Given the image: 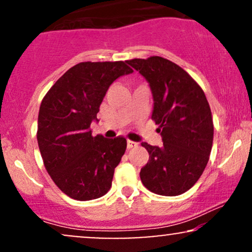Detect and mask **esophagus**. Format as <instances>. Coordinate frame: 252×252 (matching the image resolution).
Segmentation results:
<instances>
[{
    "mask_svg": "<svg viewBox=\"0 0 252 252\" xmlns=\"http://www.w3.org/2000/svg\"><path fill=\"white\" fill-rule=\"evenodd\" d=\"M126 147H128V149L135 148V147H137V143L134 142V141H130V140H128V141H126Z\"/></svg>",
    "mask_w": 252,
    "mask_h": 252,
    "instance_id": "1",
    "label": "esophagus"
}]
</instances>
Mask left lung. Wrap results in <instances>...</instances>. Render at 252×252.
Here are the masks:
<instances>
[{"label":"left lung","instance_id":"8db88e82","mask_svg":"<svg viewBox=\"0 0 252 252\" xmlns=\"http://www.w3.org/2000/svg\"><path fill=\"white\" fill-rule=\"evenodd\" d=\"M149 84L152 120L160 126L162 146H150L149 160L140 172L146 189L155 194L175 196L199 180L209 162L213 121L200 86L180 66L161 57L126 62Z\"/></svg>","mask_w":252,"mask_h":252}]
</instances>
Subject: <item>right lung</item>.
<instances>
[{
	"label": "right lung",
	"instance_id": "add662e5",
	"mask_svg": "<svg viewBox=\"0 0 252 252\" xmlns=\"http://www.w3.org/2000/svg\"><path fill=\"white\" fill-rule=\"evenodd\" d=\"M123 62L79 63L42 99L37 144L52 180L72 199L92 200L109 192L126 149L124 137L92 136L99 105L115 80L132 73Z\"/></svg>",
	"mask_w": 252,
	"mask_h": 252
}]
</instances>
